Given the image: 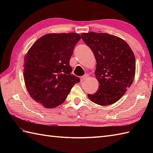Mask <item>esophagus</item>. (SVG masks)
I'll return each instance as SVG.
<instances>
[{
  "instance_id": "34e87169",
  "label": "esophagus",
  "mask_w": 153,
  "mask_h": 153,
  "mask_svg": "<svg viewBox=\"0 0 153 153\" xmlns=\"http://www.w3.org/2000/svg\"><path fill=\"white\" fill-rule=\"evenodd\" d=\"M87 78V75H84V76H82V77H80L81 82H83V81H85Z\"/></svg>"
}]
</instances>
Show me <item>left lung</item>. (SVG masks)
Masks as SVG:
<instances>
[{
	"label": "left lung",
	"mask_w": 153,
	"mask_h": 153,
	"mask_svg": "<svg viewBox=\"0 0 153 153\" xmlns=\"http://www.w3.org/2000/svg\"><path fill=\"white\" fill-rule=\"evenodd\" d=\"M81 36L95 55V74L100 84L95 93L87 96L97 105H112L124 95L134 79V54L124 40L115 35L89 32Z\"/></svg>",
	"instance_id": "1"
}]
</instances>
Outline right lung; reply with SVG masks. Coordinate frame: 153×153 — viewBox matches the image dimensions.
Returning <instances> with one entry per match:
<instances>
[{"mask_svg": "<svg viewBox=\"0 0 153 153\" xmlns=\"http://www.w3.org/2000/svg\"><path fill=\"white\" fill-rule=\"evenodd\" d=\"M81 39L76 33H48L37 39L24 58V78L35 101L53 108L63 103L75 84L70 60Z\"/></svg>", "mask_w": 153, "mask_h": 153, "instance_id": "right-lung-1", "label": "right lung"}]
</instances>
